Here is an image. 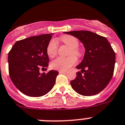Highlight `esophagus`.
<instances>
[{"label": "esophagus", "instance_id": "esophagus-1", "mask_svg": "<svg viewBox=\"0 0 125 125\" xmlns=\"http://www.w3.org/2000/svg\"><path fill=\"white\" fill-rule=\"evenodd\" d=\"M58 72H59V73H67L66 71H59Z\"/></svg>", "mask_w": 125, "mask_h": 125}]
</instances>
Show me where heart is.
<instances>
[{
  "label": "heart",
  "mask_w": 125,
  "mask_h": 125,
  "mask_svg": "<svg viewBox=\"0 0 125 125\" xmlns=\"http://www.w3.org/2000/svg\"><path fill=\"white\" fill-rule=\"evenodd\" d=\"M60 40L62 42H63L66 46L71 48L69 51V57L62 58L58 57L51 63V67L53 69L60 70V71H65L72 67L77 62V58L74 56H79L81 55V52L80 50L77 47L79 46V41L76 37L72 35H63L61 37ZM58 46L57 42L54 39L51 40L48 43V46L46 48V53L50 58H54L56 56L58 53ZM74 54V55H72Z\"/></svg>",
  "instance_id": "heart-1"
}]
</instances>
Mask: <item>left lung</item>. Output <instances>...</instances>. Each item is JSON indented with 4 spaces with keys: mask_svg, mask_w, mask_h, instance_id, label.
<instances>
[{
    "mask_svg": "<svg viewBox=\"0 0 125 125\" xmlns=\"http://www.w3.org/2000/svg\"><path fill=\"white\" fill-rule=\"evenodd\" d=\"M77 37L85 48L84 56L76 67L75 79L71 81L75 92L83 96L98 94L107 86L113 75L116 62L115 52L105 37L90 31L66 32Z\"/></svg>",
    "mask_w": 125,
    "mask_h": 125,
    "instance_id": "1",
    "label": "left lung"
}]
</instances>
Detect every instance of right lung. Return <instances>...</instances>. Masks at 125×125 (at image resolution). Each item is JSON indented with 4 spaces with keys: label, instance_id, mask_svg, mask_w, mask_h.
Masks as SVG:
<instances>
[{
    "label": "right lung",
    "instance_id": "obj_1",
    "mask_svg": "<svg viewBox=\"0 0 125 125\" xmlns=\"http://www.w3.org/2000/svg\"><path fill=\"white\" fill-rule=\"evenodd\" d=\"M51 35L42 34L18 41L8 53L10 78L14 86L27 96H43L54 85L58 71L39 72L40 69L48 67L46 48Z\"/></svg>",
    "mask_w": 125,
    "mask_h": 125
}]
</instances>
